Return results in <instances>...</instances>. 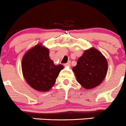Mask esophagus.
Instances as JSON below:
<instances>
[{
  "mask_svg": "<svg viewBox=\"0 0 126 126\" xmlns=\"http://www.w3.org/2000/svg\"><path fill=\"white\" fill-rule=\"evenodd\" d=\"M71 61H69L68 62H67V63H65V64H64V66H69L70 64H71Z\"/></svg>",
  "mask_w": 126,
  "mask_h": 126,
  "instance_id": "34e87169",
  "label": "esophagus"
}]
</instances>
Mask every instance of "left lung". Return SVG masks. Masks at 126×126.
Wrapping results in <instances>:
<instances>
[{"instance_id": "8db88e82", "label": "left lung", "mask_w": 126, "mask_h": 126, "mask_svg": "<svg viewBox=\"0 0 126 126\" xmlns=\"http://www.w3.org/2000/svg\"><path fill=\"white\" fill-rule=\"evenodd\" d=\"M108 62L101 52L95 48L84 51L72 68L77 80L84 88L89 89L98 86L108 71Z\"/></svg>"}]
</instances>
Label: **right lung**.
<instances>
[{
    "instance_id": "right-lung-1",
    "label": "right lung",
    "mask_w": 126,
    "mask_h": 126,
    "mask_svg": "<svg viewBox=\"0 0 126 126\" xmlns=\"http://www.w3.org/2000/svg\"><path fill=\"white\" fill-rule=\"evenodd\" d=\"M47 48L38 45L25 54L22 62L23 76L34 89L49 91L63 68L62 64L55 65L49 57Z\"/></svg>"
}]
</instances>
